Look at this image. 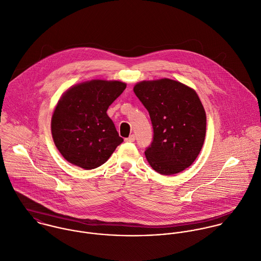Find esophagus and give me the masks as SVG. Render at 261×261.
I'll return each mask as SVG.
<instances>
[{"label": "esophagus", "mask_w": 261, "mask_h": 261, "mask_svg": "<svg viewBox=\"0 0 261 261\" xmlns=\"http://www.w3.org/2000/svg\"><path fill=\"white\" fill-rule=\"evenodd\" d=\"M135 140H136V136H135V135H130V136H129L128 138H126L124 141H125L126 143H134Z\"/></svg>", "instance_id": "1"}]
</instances>
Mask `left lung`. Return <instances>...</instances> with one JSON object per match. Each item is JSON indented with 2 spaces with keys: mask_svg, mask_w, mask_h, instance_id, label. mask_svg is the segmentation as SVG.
Here are the masks:
<instances>
[{
  "mask_svg": "<svg viewBox=\"0 0 261 261\" xmlns=\"http://www.w3.org/2000/svg\"><path fill=\"white\" fill-rule=\"evenodd\" d=\"M134 91L152 124V141L145 151L150 167L162 175H174L190 167L206 135V113L195 90L164 78L142 81Z\"/></svg>",
  "mask_w": 261,
  "mask_h": 261,
  "instance_id": "8db88e82",
  "label": "left lung"
}]
</instances>
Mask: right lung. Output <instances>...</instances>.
<instances>
[{
  "label": "right lung",
  "mask_w": 261,
  "mask_h": 261,
  "mask_svg": "<svg viewBox=\"0 0 261 261\" xmlns=\"http://www.w3.org/2000/svg\"><path fill=\"white\" fill-rule=\"evenodd\" d=\"M125 87L120 81L91 80L64 93L53 113L51 130L65 160L91 170L110 159L123 139L107 112Z\"/></svg>",
  "instance_id": "obj_1"
}]
</instances>
